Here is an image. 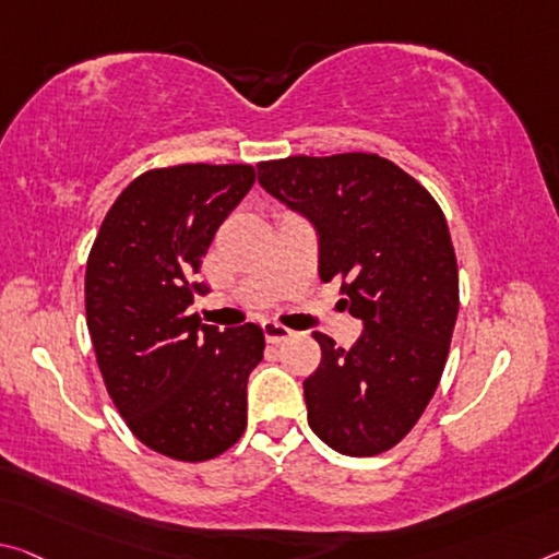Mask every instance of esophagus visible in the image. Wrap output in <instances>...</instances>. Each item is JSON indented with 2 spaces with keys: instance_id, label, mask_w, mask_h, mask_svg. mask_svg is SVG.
<instances>
[{
  "instance_id": "1",
  "label": "esophagus",
  "mask_w": 559,
  "mask_h": 559,
  "mask_svg": "<svg viewBox=\"0 0 559 559\" xmlns=\"http://www.w3.org/2000/svg\"><path fill=\"white\" fill-rule=\"evenodd\" d=\"M261 328H263V335H265V341H269V343L288 341L290 335H294V331H290V328L281 325V323H276V321H263Z\"/></svg>"
}]
</instances>
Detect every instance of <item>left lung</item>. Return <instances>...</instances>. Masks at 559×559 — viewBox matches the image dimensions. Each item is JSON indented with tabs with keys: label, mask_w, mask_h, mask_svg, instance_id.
I'll return each instance as SVG.
<instances>
[{
	"label": "left lung",
	"mask_w": 559,
	"mask_h": 559,
	"mask_svg": "<svg viewBox=\"0 0 559 559\" xmlns=\"http://www.w3.org/2000/svg\"><path fill=\"white\" fill-rule=\"evenodd\" d=\"M259 183L311 221L318 273L343 278L362 321L353 348L313 333L321 366L304 380L308 425L343 455L397 445L428 407L457 318V261L436 199L378 154L288 156Z\"/></svg>",
	"instance_id": "left-lung-1"
}]
</instances>
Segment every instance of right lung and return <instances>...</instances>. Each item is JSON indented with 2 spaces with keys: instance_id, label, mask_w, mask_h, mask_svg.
<instances>
[{
  "instance_id": "obj_1",
  "label": "right lung",
  "mask_w": 559,
  "mask_h": 559,
  "mask_svg": "<svg viewBox=\"0 0 559 559\" xmlns=\"http://www.w3.org/2000/svg\"><path fill=\"white\" fill-rule=\"evenodd\" d=\"M255 181L248 164L141 174L106 214L86 263V325L129 430L166 457L201 463L246 430V383L263 358L255 323L203 325L189 313L201 259Z\"/></svg>"
}]
</instances>
